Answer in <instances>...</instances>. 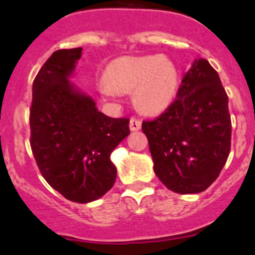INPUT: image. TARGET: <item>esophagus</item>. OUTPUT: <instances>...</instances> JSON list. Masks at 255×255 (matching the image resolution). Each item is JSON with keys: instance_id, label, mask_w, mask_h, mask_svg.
I'll return each mask as SVG.
<instances>
[{"instance_id": "esophagus-1", "label": "esophagus", "mask_w": 255, "mask_h": 255, "mask_svg": "<svg viewBox=\"0 0 255 255\" xmlns=\"http://www.w3.org/2000/svg\"><path fill=\"white\" fill-rule=\"evenodd\" d=\"M130 130H138L141 128V121L137 118H132L129 121Z\"/></svg>"}]
</instances>
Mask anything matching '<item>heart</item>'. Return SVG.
I'll return each mask as SVG.
<instances>
[{
	"label": "heart",
	"instance_id": "obj_1",
	"mask_svg": "<svg viewBox=\"0 0 255 255\" xmlns=\"http://www.w3.org/2000/svg\"><path fill=\"white\" fill-rule=\"evenodd\" d=\"M99 88L112 99L133 91L137 108L154 114L163 112L173 101L177 72L173 64L159 56L121 57L108 65Z\"/></svg>",
	"mask_w": 255,
	"mask_h": 255
}]
</instances>
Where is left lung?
Masks as SVG:
<instances>
[{"mask_svg": "<svg viewBox=\"0 0 255 255\" xmlns=\"http://www.w3.org/2000/svg\"><path fill=\"white\" fill-rule=\"evenodd\" d=\"M176 100L152 121L142 122L155 174L167 189L198 194L225 167L231 149L229 96L205 59L183 74Z\"/></svg>", "mask_w": 255, "mask_h": 255, "instance_id": "1", "label": "left lung"}]
</instances>
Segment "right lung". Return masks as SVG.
<instances>
[{
    "instance_id": "1",
    "label": "right lung",
    "mask_w": 255,
    "mask_h": 255,
    "mask_svg": "<svg viewBox=\"0 0 255 255\" xmlns=\"http://www.w3.org/2000/svg\"><path fill=\"white\" fill-rule=\"evenodd\" d=\"M82 47L57 50L33 81L30 147L48 185L75 203H90L113 187L110 154L129 134V118H110L79 94L69 77Z\"/></svg>"
}]
</instances>
